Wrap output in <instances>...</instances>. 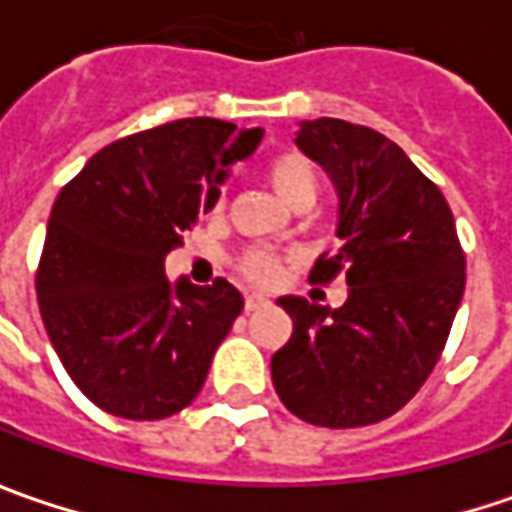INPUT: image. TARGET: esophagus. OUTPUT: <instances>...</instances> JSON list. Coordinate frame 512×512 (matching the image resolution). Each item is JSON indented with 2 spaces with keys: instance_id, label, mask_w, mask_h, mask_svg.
Wrapping results in <instances>:
<instances>
[{
  "instance_id": "obj_1",
  "label": "esophagus",
  "mask_w": 512,
  "mask_h": 512,
  "mask_svg": "<svg viewBox=\"0 0 512 512\" xmlns=\"http://www.w3.org/2000/svg\"><path fill=\"white\" fill-rule=\"evenodd\" d=\"M270 302H267L265 296H259V293H250L245 299V310L250 313V310H259V307H267Z\"/></svg>"
}]
</instances>
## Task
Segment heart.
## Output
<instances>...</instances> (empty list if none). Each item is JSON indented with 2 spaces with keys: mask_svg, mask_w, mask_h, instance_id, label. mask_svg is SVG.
Returning <instances> with one entry per match:
<instances>
[{
  "mask_svg": "<svg viewBox=\"0 0 512 512\" xmlns=\"http://www.w3.org/2000/svg\"><path fill=\"white\" fill-rule=\"evenodd\" d=\"M265 176L270 187L279 193V199H285L287 205L316 199L319 176H316L313 162L299 150L276 153L267 162ZM236 270L253 285H273L279 279V273H282V259L267 247H250V250H242L236 256Z\"/></svg>",
  "mask_w": 512,
  "mask_h": 512,
  "instance_id": "obj_1",
  "label": "heart"
}]
</instances>
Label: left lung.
<instances>
[{"instance_id":"1","label":"left lung","mask_w":512,"mask_h":512,"mask_svg":"<svg viewBox=\"0 0 512 512\" xmlns=\"http://www.w3.org/2000/svg\"><path fill=\"white\" fill-rule=\"evenodd\" d=\"M296 145L339 190L342 239L310 270L344 276L339 310L285 296L293 336L270 373L293 416L319 427L390 419L427 382L464 293V250L442 190L379 130L342 119L302 122Z\"/></svg>"}]
</instances>
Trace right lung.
Returning a JSON list of instances; mask_svg holds the SVG:
<instances>
[{
	"instance_id": "right-lung-1",
	"label": "right lung",
	"mask_w": 512,
	"mask_h": 512,
	"mask_svg": "<svg viewBox=\"0 0 512 512\" xmlns=\"http://www.w3.org/2000/svg\"><path fill=\"white\" fill-rule=\"evenodd\" d=\"M259 142V128L176 119L116 139L56 196L39 313L73 384L110 416L156 422L199 396L245 299L227 279L170 287L165 256Z\"/></svg>"
}]
</instances>
